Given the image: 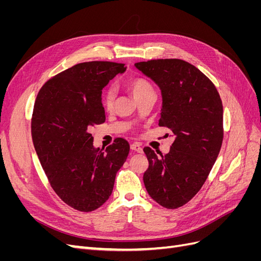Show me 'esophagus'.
I'll return each instance as SVG.
<instances>
[{
  "instance_id": "obj_1",
  "label": "esophagus",
  "mask_w": 261,
  "mask_h": 261,
  "mask_svg": "<svg viewBox=\"0 0 261 261\" xmlns=\"http://www.w3.org/2000/svg\"><path fill=\"white\" fill-rule=\"evenodd\" d=\"M130 149L133 150V151L138 152V153H141V152H143V148L140 147V145H139V144H132V145H130Z\"/></svg>"
}]
</instances>
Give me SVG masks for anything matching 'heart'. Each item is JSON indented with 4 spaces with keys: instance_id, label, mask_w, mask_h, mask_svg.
I'll list each match as a JSON object with an SVG mask.
<instances>
[{
    "instance_id": "1",
    "label": "heart",
    "mask_w": 261,
    "mask_h": 261,
    "mask_svg": "<svg viewBox=\"0 0 261 261\" xmlns=\"http://www.w3.org/2000/svg\"><path fill=\"white\" fill-rule=\"evenodd\" d=\"M127 88L133 93V96L137 100L141 99L147 94H154V88L148 80L144 77H132L127 82ZM115 97V90L113 87L108 88L102 93V105L106 109H111L113 107Z\"/></svg>"
}]
</instances>
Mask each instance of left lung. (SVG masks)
I'll list each match as a JSON object with an SVG mask.
<instances>
[{
	"mask_svg": "<svg viewBox=\"0 0 261 261\" xmlns=\"http://www.w3.org/2000/svg\"><path fill=\"white\" fill-rule=\"evenodd\" d=\"M135 66L159 86V125L175 136L164 155L144 148L149 161L144 183L154 201L176 209L200 191L217 160L223 140L222 101L209 78L183 60H151Z\"/></svg>",
	"mask_w": 261,
	"mask_h": 261,
	"instance_id": "8db88e82",
	"label": "left lung"
}]
</instances>
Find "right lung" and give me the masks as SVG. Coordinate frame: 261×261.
<instances>
[{
	"mask_svg": "<svg viewBox=\"0 0 261 261\" xmlns=\"http://www.w3.org/2000/svg\"><path fill=\"white\" fill-rule=\"evenodd\" d=\"M124 64L85 62L65 69L39 91L31 118V136L51 187L69 207L90 212L111 196L117 171L129 144L116 138L112 145L93 147L89 129L105 123L102 89Z\"/></svg>",
	"mask_w": 261,
	"mask_h": 261,
	"instance_id": "add662e5",
	"label": "right lung"
}]
</instances>
